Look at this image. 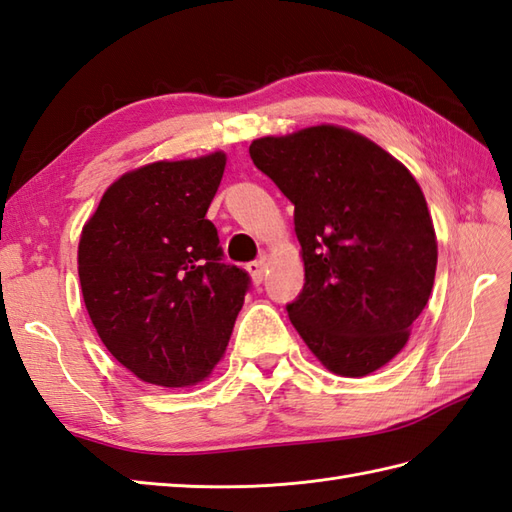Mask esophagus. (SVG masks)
<instances>
[{
	"label": "esophagus",
	"instance_id": "1",
	"mask_svg": "<svg viewBox=\"0 0 512 512\" xmlns=\"http://www.w3.org/2000/svg\"><path fill=\"white\" fill-rule=\"evenodd\" d=\"M248 274H251V279L255 285H259L261 281H264L266 277V259H257V261H251V264L246 266Z\"/></svg>",
	"mask_w": 512,
	"mask_h": 512
}]
</instances>
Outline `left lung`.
Listing matches in <instances>:
<instances>
[{
  "label": "left lung",
  "instance_id": "obj_1",
  "mask_svg": "<svg viewBox=\"0 0 512 512\" xmlns=\"http://www.w3.org/2000/svg\"><path fill=\"white\" fill-rule=\"evenodd\" d=\"M255 166L294 203L305 264L287 305L326 370L361 378L406 346L437 270V235L400 160L342 125H313L251 142Z\"/></svg>",
  "mask_w": 512,
  "mask_h": 512
}]
</instances>
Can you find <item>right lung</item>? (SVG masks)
<instances>
[{"label": "right lung", "mask_w": 512, "mask_h": 512, "mask_svg": "<svg viewBox=\"0 0 512 512\" xmlns=\"http://www.w3.org/2000/svg\"><path fill=\"white\" fill-rule=\"evenodd\" d=\"M227 155L160 160L103 192L77 246L84 305L123 368L157 387L205 381L225 357L248 274L220 259L207 209Z\"/></svg>", "instance_id": "obj_1"}]
</instances>
